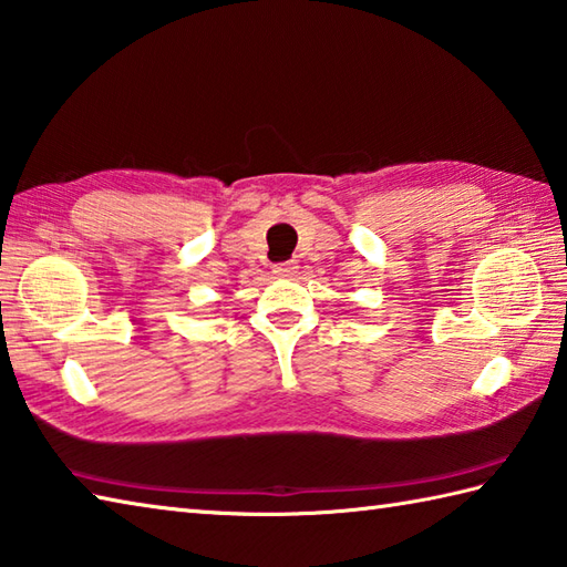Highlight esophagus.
Returning <instances> with one entry per match:
<instances>
[{
  "label": "esophagus",
  "instance_id": "34e87169",
  "mask_svg": "<svg viewBox=\"0 0 567 567\" xmlns=\"http://www.w3.org/2000/svg\"><path fill=\"white\" fill-rule=\"evenodd\" d=\"M297 272V262H280L275 265V275L280 277H292Z\"/></svg>",
  "mask_w": 567,
  "mask_h": 567
}]
</instances>
